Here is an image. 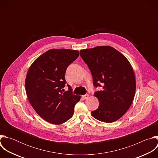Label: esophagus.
Segmentation results:
<instances>
[{
    "instance_id": "esophagus-1",
    "label": "esophagus",
    "mask_w": 158,
    "mask_h": 158,
    "mask_svg": "<svg viewBox=\"0 0 158 158\" xmlns=\"http://www.w3.org/2000/svg\"><path fill=\"white\" fill-rule=\"evenodd\" d=\"M82 98L83 99H87L89 98V95H88V94L83 95V96H82Z\"/></svg>"
}]
</instances>
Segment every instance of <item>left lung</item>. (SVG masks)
Here are the masks:
<instances>
[{
	"mask_svg": "<svg viewBox=\"0 0 158 158\" xmlns=\"http://www.w3.org/2000/svg\"><path fill=\"white\" fill-rule=\"evenodd\" d=\"M80 56L92 74L94 85L102 87V91L94 93L99 106L91 115L104 123L118 120L130 107L136 91L131 65L123 54L110 46L81 50Z\"/></svg>",
	"mask_w": 158,
	"mask_h": 158,
	"instance_id": "8db88e82",
	"label": "left lung"
}]
</instances>
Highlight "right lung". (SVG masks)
I'll return each instance as SVG.
<instances>
[{
    "mask_svg": "<svg viewBox=\"0 0 158 158\" xmlns=\"http://www.w3.org/2000/svg\"><path fill=\"white\" fill-rule=\"evenodd\" d=\"M79 56L78 51L51 49L40 56L27 72L25 86L31 106L39 116L53 124H60L71 119L81 96L63 89L68 67Z\"/></svg>",
    "mask_w": 158,
    "mask_h": 158,
    "instance_id": "right-lung-1",
    "label": "right lung"
}]
</instances>
